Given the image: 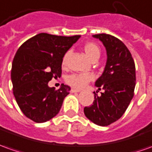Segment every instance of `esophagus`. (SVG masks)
I'll return each mask as SVG.
<instances>
[{
    "mask_svg": "<svg viewBox=\"0 0 152 152\" xmlns=\"http://www.w3.org/2000/svg\"><path fill=\"white\" fill-rule=\"evenodd\" d=\"M70 92L73 94V93H78V92H80V90L78 89H74V88H72V89L70 90Z\"/></svg>",
    "mask_w": 152,
    "mask_h": 152,
    "instance_id": "1",
    "label": "esophagus"
}]
</instances>
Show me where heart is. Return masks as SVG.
I'll return each mask as SVG.
<instances>
[{
  "mask_svg": "<svg viewBox=\"0 0 152 152\" xmlns=\"http://www.w3.org/2000/svg\"><path fill=\"white\" fill-rule=\"evenodd\" d=\"M83 50L87 56L92 60H98V58L100 57L101 50L100 48L98 47V45H96L94 42H88L83 46ZM70 54V50L67 51L62 59V64L65 65L69 55ZM94 76L92 74H73L69 75L66 78V82L70 86L73 87L74 88H82L84 86L93 80Z\"/></svg>",
  "mask_w": 152,
  "mask_h": 152,
  "instance_id": "obj_1",
  "label": "heart"
}]
</instances>
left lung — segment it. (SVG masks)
Segmentation results:
<instances>
[{
    "instance_id": "1",
    "label": "left lung",
    "mask_w": 152,
    "mask_h": 152,
    "mask_svg": "<svg viewBox=\"0 0 152 152\" xmlns=\"http://www.w3.org/2000/svg\"><path fill=\"white\" fill-rule=\"evenodd\" d=\"M93 36L106 48V65L95 82L103 92L100 96L94 93L93 104L83 111L91 122L105 126L118 121L130 104L136 86V68L130 51L120 39L107 34Z\"/></svg>"
}]
</instances>
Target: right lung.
<instances>
[{
  "label": "right lung",
  "mask_w": 152,
  "mask_h": 152,
  "mask_svg": "<svg viewBox=\"0 0 152 152\" xmlns=\"http://www.w3.org/2000/svg\"><path fill=\"white\" fill-rule=\"evenodd\" d=\"M79 38L40 33L17 50L10 75L13 94L22 113L32 121L45 122L58 113L70 87L62 83L55 90L48 83L61 77L63 57Z\"/></svg>",
  "instance_id": "obj_1"
}]
</instances>
